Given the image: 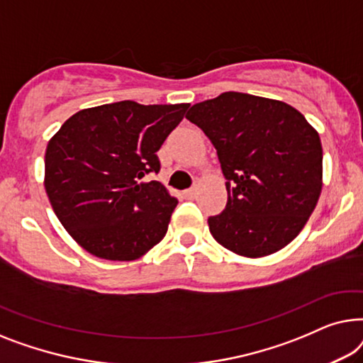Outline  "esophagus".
Here are the masks:
<instances>
[{"mask_svg": "<svg viewBox=\"0 0 363 363\" xmlns=\"http://www.w3.org/2000/svg\"><path fill=\"white\" fill-rule=\"evenodd\" d=\"M196 194H197L196 187H191V189H187V191H184V196H186V199H194L196 197Z\"/></svg>", "mask_w": 363, "mask_h": 363, "instance_id": "1", "label": "esophagus"}]
</instances>
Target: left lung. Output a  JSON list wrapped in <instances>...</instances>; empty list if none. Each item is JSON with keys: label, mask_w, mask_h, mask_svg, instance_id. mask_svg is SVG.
I'll return each mask as SVG.
<instances>
[{"label": "left lung", "mask_w": 363, "mask_h": 363, "mask_svg": "<svg viewBox=\"0 0 363 363\" xmlns=\"http://www.w3.org/2000/svg\"><path fill=\"white\" fill-rule=\"evenodd\" d=\"M186 118L216 146L228 201L208 230L222 247L262 258L293 242L323 191L319 133L281 100L225 91Z\"/></svg>", "instance_id": "left-lung-1"}]
</instances>
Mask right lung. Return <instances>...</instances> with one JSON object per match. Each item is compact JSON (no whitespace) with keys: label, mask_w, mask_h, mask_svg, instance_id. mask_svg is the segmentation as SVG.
Listing matches in <instances>:
<instances>
[{"label":"right lung","mask_w":363,"mask_h":363,"mask_svg":"<svg viewBox=\"0 0 363 363\" xmlns=\"http://www.w3.org/2000/svg\"><path fill=\"white\" fill-rule=\"evenodd\" d=\"M189 104L123 100L70 116L45 147L44 187L75 242L101 259L133 262L164 238L177 201L157 181L160 151Z\"/></svg>","instance_id":"1"}]
</instances>
